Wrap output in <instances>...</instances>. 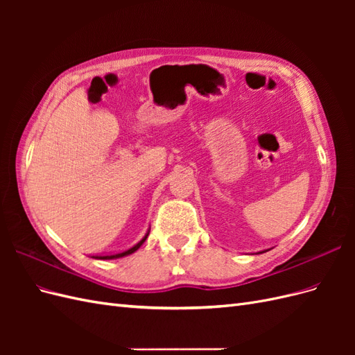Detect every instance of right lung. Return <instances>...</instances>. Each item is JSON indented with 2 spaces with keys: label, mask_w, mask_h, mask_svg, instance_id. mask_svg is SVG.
Returning a JSON list of instances; mask_svg holds the SVG:
<instances>
[{
  "label": "right lung",
  "mask_w": 355,
  "mask_h": 355,
  "mask_svg": "<svg viewBox=\"0 0 355 355\" xmlns=\"http://www.w3.org/2000/svg\"><path fill=\"white\" fill-rule=\"evenodd\" d=\"M148 235H149V231L146 232V235L145 237L139 241L137 244H135L132 249H128V250H124V252H121V253H115V254H106V256H96V259H118V257H123V256H127V254H132V253H135L139 247H141L144 243H145V240L148 239Z\"/></svg>",
  "instance_id": "1"
}]
</instances>
